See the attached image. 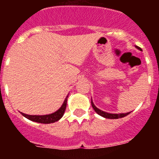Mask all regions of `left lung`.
Instances as JSON below:
<instances>
[{"instance_id": "1", "label": "left lung", "mask_w": 159, "mask_h": 159, "mask_svg": "<svg viewBox=\"0 0 159 159\" xmlns=\"http://www.w3.org/2000/svg\"><path fill=\"white\" fill-rule=\"evenodd\" d=\"M135 47H136V48L141 50V48H140L137 47V46H135ZM92 107H93L94 110H95V111L96 112L98 115H99V116H102V117H103V118H106V119H120V118H123V117H125V116H127V115H129V114L131 112L130 111V112H127V113L113 114V113H108V112L103 111L100 110V109H99V108L95 107V105L94 104L93 101H92Z\"/></svg>"}]
</instances>
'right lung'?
<instances>
[{"instance_id": "right-lung-1", "label": "right lung", "mask_w": 159, "mask_h": 159, "mask_svg": "<svg viewBox=\"0 0 159 159\" xmlns=\"http://www.w3.org/2000/svg\"><path fill=\"white\" fill-rule=\"evenodd\" d=\"M67 96L64 99V102H63L62 106L59 108L57 111L53 112L52 114H48V115H43V116H32V115H27V114L21 113L23 116L25 118H27L28 119L31 120V121L36 122V123H44V124H48V123H52L55 122L60 120L61 118L64 116V111H65L66 107H67Z\"/></svg>"}]
</instances>
